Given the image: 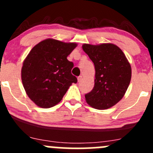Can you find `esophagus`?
<instances>
[{
	"instance_id": "esophagus-1",
	"label": "esophagus",
	"mask_w": 153,
	"mask_h": 153,
	"mask_svg": "<svg viewBox=\"0 0 153 153\" xmlns=\"http://www.w3.org/2000/svg\"><path fill=\"white\" fill-rule=\"evenodd\" d=\"M82 78H83V77H82V75H80V76L78 77V82H80V81H81Z\"/></svg>"
}]
</instances>
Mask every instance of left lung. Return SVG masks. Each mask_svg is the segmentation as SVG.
Returning <instances> with one entry per match:
<instances>
[{
    "label": "left lung",
    "instance_id": "1",
    "mask_svg": "<svg viewBox=\"0 0 153 153\" xmlns=\"http://www.w3.org/2000/svg\"><path fill=\"white\" fill-rule=\"evenodd\" d=\"M83 50L95 68L94 86L85 94L86 102L94 108H109L123 97L128 89L131 65L122 50L114 44H84Z\"/></svg>",
    "mask_w": 153,
    "mask_h": 153
}]
</instances>
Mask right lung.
Returning a JSON list of instances; mask_svg holds the SVG:
<instances>
[{
  "label": "right lung",
  "mask_w": 153,
  "mask_h": 153,
  "mask_svg": "<svg viewBox=\"0 0 153 153\" xmlns=\"http://www.w3.org/2000/svg\"><path fill=\"white\" fill-rule=\"evenodd\" d=\"M76 43L48 39L31 49L22 67L21 77L26 94L41 108L59 103L77 78L72 75L74 64L67 57Z\"/></svg>",
  "instance_id": "obj_1"
}]
</instances>
